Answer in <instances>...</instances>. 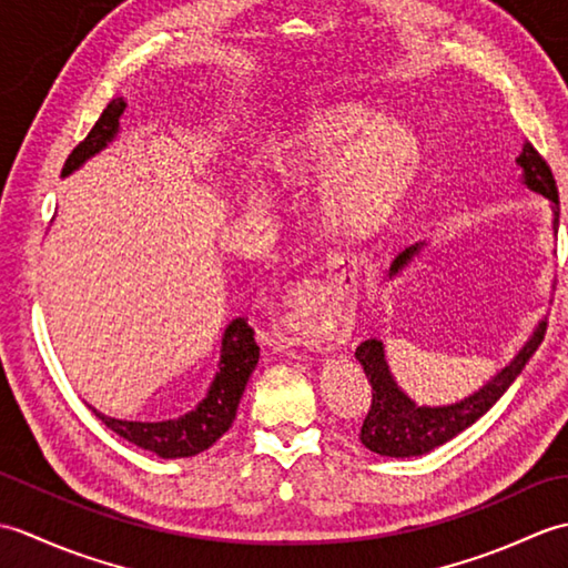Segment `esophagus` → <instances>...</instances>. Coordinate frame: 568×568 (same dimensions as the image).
I'll return each instance as SVG.
<instances>
[{
    "label": "esophagus",
    "instance_id": "1",
    "mask_svg": "<svg viewBox=\"0 0 568 568\" xmlns=\"http://www.w3.org/2000/svg\"><path fill=\"white\" fill-rule=\"evenodd\" d=\"M354 322L356 291L352 285L334 287L322 281H300L275 312L273 334L287 346L334 352L352 336Z\"/></svg>",
    "mask_w": 568,
    "mask_h": 568
}]
</instances>
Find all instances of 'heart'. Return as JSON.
I'll use <instances>...</instances> for the list:
<instances>
[{
	"mask_svg": "<svg viewBox=\"0 0 568 568\" xmlns=\"http://www.w3.org/2000/svg\"><path fill=\"white\" fill-rule=\"evenodd\" d=\"M271 163L293 183L320 175L322 214L334 229L368 236L388 226L422 173L415 129L356 104H327L275 141ZM246 197L263 202L265 187L251 180Z\"/></svg>",
	"mask_w": 568,
	"mask_h": 568,
	"instance_id": "b5f03b06",
	"label": "heart"
}]
</instances>
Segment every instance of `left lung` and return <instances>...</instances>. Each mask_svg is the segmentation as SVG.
<instances>
[{"instance_id":"8db88e82","label":"left lung","mask_w":568,"mask_h":568,"mask_svg":"<svg viewBox=\"0 0 568 568\" xmlns=\"http://www.w3.org/2000/svg\"><path fill=\"white\" fill-rule=\"evenodd\" d=\"M515 163L523 171V185L527 190L537 192V195L547 197L554 202L551 207V232L557 236L559 232V192L554 175L549 171L547 161L535 151L532 143H525L523 153L517 155ZM425 241L405 248L390 265V277L400 275L409 263H413L419 251L425 248ZM547 332V317H541L537 327L529 334L525 346L513 356V361L505 368H500L484 388L470 393L468 397L449 405H417L409 397L397 381L393 378L388 358H385V344L381 339H368L356 348L358 364L364 366L366 378L371 383V409L361 427L358 439L368 452L378 456L390 458H409L429 454L437 446L454 439L456 434H462L466 427L474 425L476 419L484 417L488 409L496 405L503 393L510 388L515 378L520 376L527 361L539 348L541 339Z\"/></svg>"}]
</instances>
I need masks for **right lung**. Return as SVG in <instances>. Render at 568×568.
Wrapping results in <instances>:
<instances>
[{
  "instance_id": "1",
  "label": "right lung",
  "mask_w": 568,
  "mask_h": 568,
  "mask_svg": "<svg viewBox=\"0 0 568 568\" xmlns=\"http://www.w3.org/2000/svg\"><path fill=\"white\" fill-rule=\"evenodd\" d=\"M126 110L124 98H114L98 124L92 126L82 143H78L75 151L68 155L63 178L75 173L78 168L88 163L92 155L104 151L119 134V122H122ZM258 364V344L253 339V329L248 327L246 317H236L226 324L222 334V348H220V364L207 388V395L190 409V413L180 415L175 419H161V422H136V419H116L110 415H102L100 409H90L98 415L106 427H110L119 437L136 444L139 449L153 452L161 458H185L195 456L222 437V434L232 427L236 417L239 400L246 390V383L251 378L253 368Z\"/></svg>"
}]
</instances>
